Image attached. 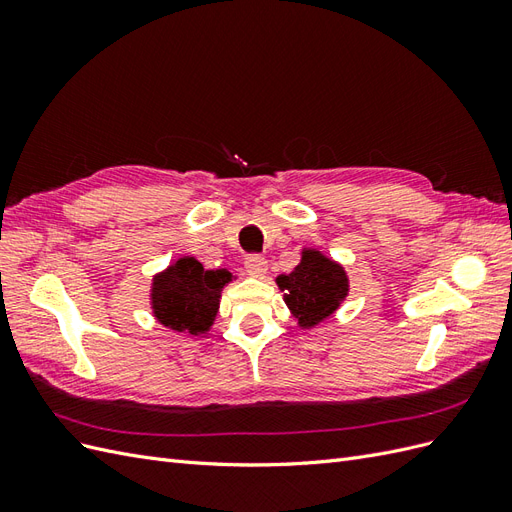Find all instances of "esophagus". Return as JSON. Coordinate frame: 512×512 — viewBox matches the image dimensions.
<instances>
[{"label": "esophagus", "instance_id": "1", "mask_svg": "<svg viewBox=\"0 0 512 512\" xmlns=\"http://www.w3.org/2000/svg\"><path fill=\"white\" fill-rule=\"evenodd\" d=\"M245 271L250 273L252 277H265V273H267V260H265V256H258V254L247 256L245 258Z\"/></svg>", "mask_w": 512, "mask_h": 512}]
</instances>
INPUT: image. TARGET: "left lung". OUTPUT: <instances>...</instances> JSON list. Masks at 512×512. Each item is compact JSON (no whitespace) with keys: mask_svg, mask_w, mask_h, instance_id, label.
<instances>
[{"mask_svg":"<svg viewBox=\"0 0 512 512\" xmlns=\"http://www.w3.org/2000/svg\"><path fill=\"white\" fill-rule=\"evenodd\" d=\"M275 284L286 292L284 303L299 329H314L331 318L350 290L344 267L314 247H305L299 265L290 273L277 275Z\"/></svg>","mask_w":512,"mask_h":512,"instance_id":"1","label":"left lung"}]
</instances>
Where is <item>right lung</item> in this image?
I'll return each mask as SVG.
<instances>
[{
    "label": "right lung",
    "instance_id": "add662e5",
    "mask_svg": "<svg viewBox=\"0 0 512 512\" xmlns=\"http://www.w3.org/2000/svg\"><path fill=\"white\" fill-rule=\"evenodd\" d=\"M228 282L232 273L226 269L207 271L192 256L177 258L153 275L149 292L153 316L177 333L203 335L213 327Z\"/></svg>",
    "mask_w": 512,
    "mask_h": 512
}]
</instances>
